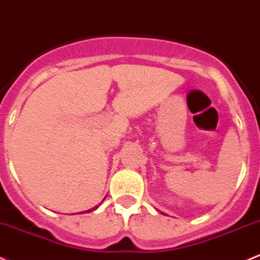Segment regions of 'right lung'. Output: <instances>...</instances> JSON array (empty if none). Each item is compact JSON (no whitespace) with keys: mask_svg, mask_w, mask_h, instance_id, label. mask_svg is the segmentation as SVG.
<instances>
[{"mask_svg":"<svg viewBox=\"0 0 260 260\" xmlns=\"http://www.w3.org/2000/svg\"><path fill=\"white\" fill-rule=\"evenodd\" d=\"M97 208H98V206H97V207H94V208L89 209V210H84V212H86V213H87V212H91V210H94V209H97Z\"/></svg>","mask_w":260,"mask_h":260,"instance_id":"add662e5","label":"right lung"}]
</instances>
